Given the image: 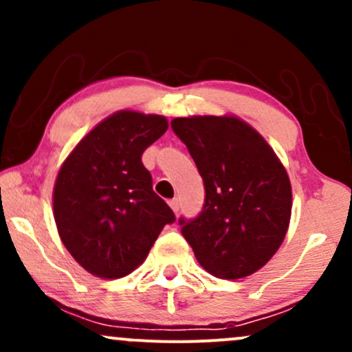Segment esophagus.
<instances>
[{
  "mask_svg": "<svg viewBox=\"0 0 352 352\" xmlns=\"http://www.w3.org/2000/svg\"><path fill=\"white\" fill-rule=\"evenodd\" d=\"M168 205H170V208L173 210V212H179V207H180V204H179V199H172L170 201H168Z\"/></svg>",
  "mask_w": 352,
  "mask_h": 352,
  "instance_id": "34e87169",
  "label": "esophagus"
}]
</instances>
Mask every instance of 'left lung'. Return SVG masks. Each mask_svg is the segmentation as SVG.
Listing matches in <instances>:
<instances>
[{"label": "left lung", "instance_id": "1", "mask_svg": "<svg viewBox=\"0 0 352 352\" xmlns=\"http://www.w3.org/2000/svg\"><path fill=\"white\" fill-rule=\"evenodd\" d=\"M172 131L204 179L195 218L182 235L199 263L221 280L248 276L276 253L292 217L288 173L266 140L236 117H177Z\"/></svg>", "mask_w": 352, "mask_h": 352}]
</instances>
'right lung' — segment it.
<instances>
[{"label": "right lung", "instance_id": "right-lung-1", "mask_svg": "<svg viewBox=\"0 0 352 352\" xmlns=\"http://www.w3.org/2000/svg\"><path fill=\"white\" fill-rule=\"evenodd\" d=\"M162 116L120 111L96 125L63 164L54 220L74 260L99 278H122L147 258L172 208L153 192L142 153L160 139Z\"/></svg>", "mask_w": 352, "mask_h": 352}]
</instances>
